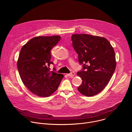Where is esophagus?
I'll list each match as a JSON object with an SVG mask.
<instances>
[{"mask_svg":"<svg viewBox=\"0 0 132 132\" xmlns=\"http://www.w3.org/2000/svg\"><path fill=\"white\" fill-rule=\"evenodd\" d=\"M67 76H68V77H73V76L75 75V72H71V73H67Z\"/></svg>","mask_w":132,"mask_h":132,"instance_id":"obj_1","label":"esophagus"}]
</instances>
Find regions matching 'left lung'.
Wrapping results in <instances>:
<instances>
[{
    "instance_id": "left-lung-1",
    "label": "left lung",
    "mask_w": 132,
    "mask_h": 132,
    "mask_svg": "<svg viewBox=\"0 0 132 132\" xmlns=\"http://www.w3.org/2000/svg\"><path fill=\"white\" fill-rule=\"evenodd\" d=\"M72 46L82 69L77 75L82 80L78 88L83 95H97L108 85L116 67L113 48L104 37L86 34L71 36Z\"/></svg>"
}]
</instances>
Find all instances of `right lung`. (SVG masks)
Here are the masks:
<instances>
[{"label": "right lung", "mask_w": 132, "mask_h": 132, "mask_svg": "<svg viewBox=\"0 0 132 132\" xmlns=\"http://www.w3.org/2000/svg\"><path fill=\"white\" fill-rule=\"evenodd\" d=\"M61 39L60 35L36 36L24 45L20 52L17 68L24 85L35 95L48 97L57 89L64 77L50 70L51 50Z\"/></svg>", "instance_id": "1"}]
</instances>
